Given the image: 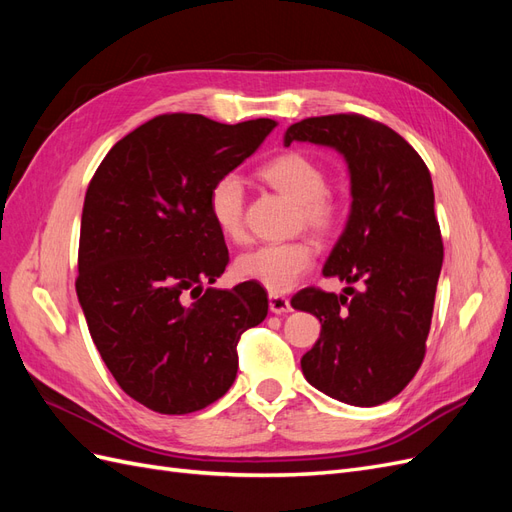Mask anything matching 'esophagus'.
Segmentation results:
<instances>
[{"mask_svg":"<svg viewBox=\"0 0 512 512\" xmlns=\"http://www.w3.org/2000/svg\"><path fill=\"white\" fill-rule=\"evenodd\" d=\"M269 309L273 314H288L292 312V305L282 294H269Z\"/></svg>","mask_w":512,"mask_h":512,"instance_id":"1","label":"esophagus"}]
</instances>
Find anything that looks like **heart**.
I'll return each instance as SVG.
<instances>
[{
  "label": "heart",
  "mask_w": 512,
  "mask_h": 512,
  "mask_svg": "<svg viewBox=\"0 0 512 512\" xmlns=\"http://www.w3.org/2000/svg\"><path fill=\"white\" fill-rule=\"evenodd\" d=\"M258 177L273 190L297 203L301 226L329 237L344 220L342 200L327 192V170L301 151H286L258 168ZM207 209L220 235L232 243L245 239V190L243 181L228 173L213 181ZM316 247L312 241L260 245L237 256L232 271L243 282L258 284L271 294H282L299 284L314 267Z\"/></svg>",
  "instance_id": "1"
}]
</instances>
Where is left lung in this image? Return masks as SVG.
<instances>
[{"instance_id":"obj_1","label":"left lung","mask_w":512,"mask_h":512,"mask_svg":"<svg viewBox=\"0 0 512 512\" xmlns=\"http://www.w3.org/2000/svg\"><path fill=\"white\" fill-rule=\"evenodd\" d=\"M294 141L342 153L352 194L346 228L322 269L350 286L344 294L303 288L290 301L322 324L301 359L303 376L344 404L380 406L406 389L425 359L444 258L429 168L395 130L354 113L292 123L284 145Z\"/></svg>"}]
</instances>
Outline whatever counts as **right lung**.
Instances as JSON below:
<instances>
[{"label":"right lung","instance_id":"right-lung-1","mask_svg":"<svg viewBox=\"0 0 512 512\" xmlns=\"http://www.w3.org/2000/svg\"><path fill=\"white\" fill-rule=\"evenodd\" d=\"M275 126L153 117L115 143L89 183L76 294L108 371L153 412L188 414L218 401L237 378L241 333L267 318L258 284L203 286L228 265L207 209L211 185Z\"/></svg>","mask_w":512,"mask_h":512}]
</instances>
